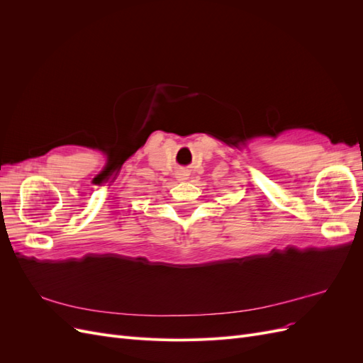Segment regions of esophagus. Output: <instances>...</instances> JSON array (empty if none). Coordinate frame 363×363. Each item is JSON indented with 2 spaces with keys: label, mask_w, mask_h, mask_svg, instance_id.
<instances>
[{
  "label": "esophagus",
  "mask_w": 363,
  "mask_h": 363,
  "mask_svg": "<svg viewBox=\"0 0 363 363\" xmlns=\"http://www.w3.org/2000/svg\"><path fill=\"white\" fill-rule=\"evenodd\" d=\"M175 177H177V180H179V182L188 180V179H189V169H186V168H179V169H177V172H175Z\"/></svg>",
  "instance_id": "obj_1"
}]
</instances>
